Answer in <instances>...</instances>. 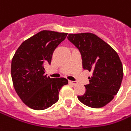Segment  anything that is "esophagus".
<instances>
[{
  "label": "esophagus",
  "mask_w": 131,
  "mask_h": 131,
  "mask_svg": "<svg viewBox=\"0 0 131 131\" xmlns=\"http://www.w3.org/2000/svg\"><path fill=\"white\" fill-rule=\"evenodd\" d=\"M69 84L72 85V86H75V85L77 84V82H76V81H69Z\"/></svg>",
  "instance_id": "1"
}]
</instances>
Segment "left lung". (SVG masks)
I'll return each instance as SVG.
<instances>
[{"label":"left lung","instance_id":"1","mask_svg":"<svg viewBox=\"0 0 131 131\" xmlns=\"http://www.w3.org/2000/svg\"><path fill=\"white\" fill-rule=\"evenodd\" d=\"M68 39L79 50L84 69L92 72L86 92L78 99L87 106L101 108L116 95L123 76V65L117 52L96 35L69 34Z\"/></svg>","mask_w":131,"mask_h":131}]
</instances>
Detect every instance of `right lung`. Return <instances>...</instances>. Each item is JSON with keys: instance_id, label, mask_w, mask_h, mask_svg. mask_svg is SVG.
<instances>
[{"instance_id": "1", "label": "right lung", "mask_w": 131, "mask_h": 131, "mask_svg": "<svg viewBox=\"0 0 131 131\" xmlns=\"http://www.w3.org/2000/svg\"><path fill=\"white\" fill-rule=\"evenodd\" d=\"M67 33L42 30L24 41L15 53L11 77L15 90L27 106L44 110L55 104L59 92L68 84L65 78L53 79L45 74L44 65L51 64L57 47Z\"/></svg>"}]
</instances>
